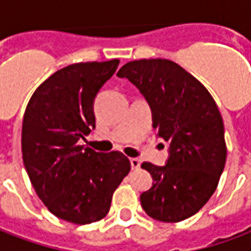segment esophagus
Listing matches in <instances>:
<instances>
[{
    "label": "esophagus",
    "instance_id": "34e87169",
    "mask_svg": "<svg viewBox=\"0 0 251 251\" xmlns=\"http://www.w3.org/2000/svg\"><path fill=\"white\" fill-rule=\"evenodd\" d=\"M130 165L131 169H138L140 168V165H141V161H140L138 158H130Z\"/></svg>",
    "mask_w": 251,
    "mask_h": 251
}]
</instances>
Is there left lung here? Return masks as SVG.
Here are the masks:
<instances>
[{"instance_id": "1", "label": "left lung", "mask_w": 251, "mask_h": 251, "mask_svg": "<svg viewBox=\"0 0 251 251\" xmlns=\"http://www.w3.org/2000/svg\"><path fill=\"white\" fill-rule=\"evenodd\" d=\"M151 107L157 137L168 142L165 165L144 163L153 184L140 196L148 215L174 223L195 215L215 192L226 164L225 127L207 88L179 64L142 59L122 66Z\"/></svg>"}]
</instances>
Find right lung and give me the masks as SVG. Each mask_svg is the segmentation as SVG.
<instances>
[{
	"mask_svg": "<svg viewBox=\"0 0 251 251\" xmlns=\"http://www.w3.org/2000/svg\"><path fill=\"white\" fill-rule=\"evenodd\" d=\"M118 59L64 67L37 87L23 121V160L36 194L52 214L75 225L107 215L130 171L120 152L99 153L77 142L95 129L94 100Z\"/></svg>",
	"mask_w": 251,
	"mask_h": 251,
	"instance_id": "right-lung-1",
	"label": "right lung"
}]
</instances>
